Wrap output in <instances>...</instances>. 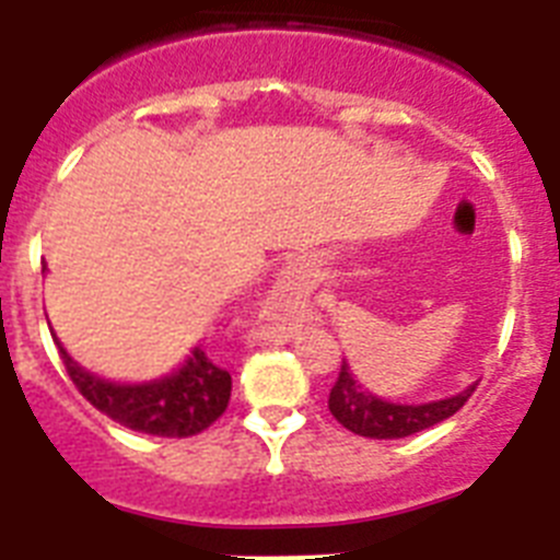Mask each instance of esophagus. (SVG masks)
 <instances>
[{
  "label": "esophagus",
  "instance_id": "1",
  "mask_svg": "<svg viewBox=\"0 0 560 560\" xmlns=\"http://www.w3.org/2000/svg\"><path fill=\"white\" fill-rule=\"evenodd\" d=\"M305 277H308L305 275V266L291 260V264L280 271V291H285V294H300V291L305 289Z\"/></svg>",
  "mask_w": 560,
  "mask_h": 560
}]
</instances>
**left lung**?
Here are the masks:
<instances>
[{
	"instance_id": "1",
	"label": "left lung",
	"mask_w": 560,
	"mask_h": 560,
	"mask_svg": "<svg viewBox=\"0 0 560 560\" xmlns=\"http://www.w3.org/2000/svg\"><path fill=\"white\" fill-rule=\"evenodd\" d=\"M471 393L474 384L459 395L432 400V404H389V400H381L378 395L361 389L348 364L341 361L339 378L330 389L328 409L341 427L353 434L370 440H398L452 418L457 409H463L465 400L471 398Z\"/></svg>"
}]
</instances>
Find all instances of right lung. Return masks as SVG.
Listing matches in <instances>:
<instances>
[{
	"mask_svg": "<svg viewBox=\"0 0 560 560\" xmlns=\"http://www.w3.org/2000/svg\"><path fill=\"white\" fill-rule=\"evenodd\" d=\"M58 350L78 393L131 432L153 438H192L212 427L230 404V373L212 364L201 348H192L176 373L145 384H114L97 378L69 359L61 345Z\"/></svg>",
	"mask_w": 560,
	"mask_h": 560,
	"instance_id": "right-lung-1",
	"label": "right lung"
}]
</instances>
